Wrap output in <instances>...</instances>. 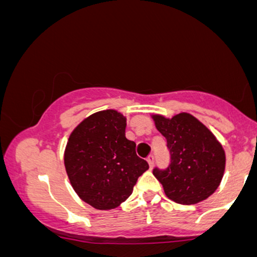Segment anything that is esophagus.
Instances as JSON below:
<instances>
[{"label":"esophagus","mask_w":257,"mask_h":257,"mask_svg":"<svg viewBox=\"0 0 257 257\" xmlns=\"http://www.w3.org/2000/svg\"><path fill=\"white\" fill-rule=\"evenodd\" d=\"M147 163H149L150 168L153 167V164H155V156L153 155H150L149 157H147Z\"/></svg>","instance_id":"34e87169"}]
</instances>
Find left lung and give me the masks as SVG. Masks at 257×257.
<instances>
[{
    "mask_svg": "<svg viewBox=\"0 0 257 257\" xmlns=\"http://www.w3.org/2000/svg\"><path fill=\"white\" fill-rule=\"evenodd\" d=\"M153 119L170 153L169 166L152 170L168 198L190 205L211 196L225 170V152L219 141L188 113L176 114L172 119L153 116Z\"/></svg>",
    "mask_w": 257,
    "mask_h": 257,
    "instance_id": "obj_1",
    "label": "left lung"
}]
</instances>
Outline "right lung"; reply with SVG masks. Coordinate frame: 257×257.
<instances>
[{"instance_id":"add662e5","label":"right lung","mask_w":257,"mask_h":257,"mask_svg":"<svg viewBox=\"0 0 257 257\" xmlns=\"http://www.w3.org/2000/svg\"><path fill=\"white\" fill-rule=\"evenodd\" d=\"M125 125L119 112H96L77 125L65 150V169L73 190L99 210L124 202L149 169L135 152L137 144L125 138Z\"/></svg>"}]
</instances>
